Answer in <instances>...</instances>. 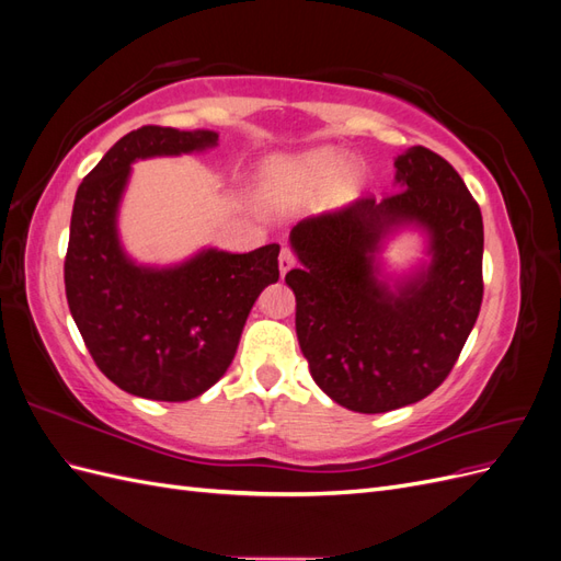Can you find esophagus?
Here are the masks:
<instances>
[{
  "instance_id": "1",
  "label": "esophagus",
  "mask_w": 561,
  "mask_h": 561,
  "mask_svg": "<svg viewBox=\"0 0 561 561\" xmlns=\"http://www.w3.org/2000/svg\"><path fill=\"white\" fill-rule=\"evenodd\" d=\"M297 264V260H295V254L287 250V248H283L280 250V257H278V266H280V276H285L287 271H290L293 266Z\"/></svg>"
}]
</instances>
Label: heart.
Masks as SVG:
<instances>
[{"mask_svg":"<svg viewBox=\"0 0 561 561\" xmlns=\"http://www.w3.org/2000/svg\"><path fill=\"white\" fill-rule=\"evenodd\" d=\"M363 190V173L336 147H318L293 157H271L260 171V194L274 208L307 206L325 196L344 206Z\"/></svg>","mask_w":561,"mask_h":561,"instance_id":"heart-1","label":"heart"}]
</instances>
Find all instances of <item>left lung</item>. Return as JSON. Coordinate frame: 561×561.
Masks as SVG:
<instances>
[{
  "instance_id": "1",
  "label": "left lung",
  "mask_w": 561,
  "mask_h": 561,
  "mask_svg": "<svg viewBox=\"0 0 561 561\" xmlns=\"http://www.w3.org/2000/svg\"><path fill=\"white\" fill-rule=\"evenodd\" d=\"M398 190L381 201L307 217L290 231L301 262L285 283L313 381L346 410L381 414L419 402L447 379L482 307L484 227L451 163L426 147L396 159ZM430 233L432 264L388 286L376 274L385 236Z\"/></svg>"
}]
</instances>
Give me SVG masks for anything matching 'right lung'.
Listing matches in <instances>:
<instances>
[{
    "instance_id": "add662e5",
    "label": "right lung",
    "mask_w": 561,
    "mask_h": 561,
    "mask_svg": "<svg viewBox=\"0 0 561 561\" xmlns=\"http://www.w3.org/2000/svg\"><path fill=\"white\" fill-rule=\"evenodd\" d=\"M217 145L213 130L142 126L124 135L77 190L65 295L91 358L130 396L184 402L225 377L252 304L278 280V243L252 252L201 250L154 268L118 243L116 213L130 163Z\"/></svg>"
}]
</instances>
